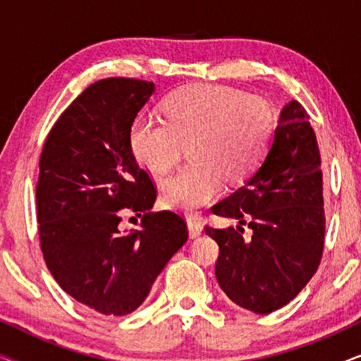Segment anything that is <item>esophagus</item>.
<instances>
[{"label":"esophagus","mask_w":361,"mask_h":361,"mask_svg":"<svg viewBox=\"0 0 361 361\" xmlns=\"http://www.w3.org/2000/svg\"><path fill=\"white\" fill-rule=\"evenodd\" d=\"M187 225H189V235L192 238H197V236L202 235L200 221L194 219V216H189V219H187Z\"/></svg>","instance_id":"obj_1"}]
</instances>
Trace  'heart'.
<instances>
[{
	"label": "heart",
	"instance_id": "1",
	"mask_svg": "<svg viewBox=\"0 0 361 361\" xmlns=\"http://www.w3.org/2000/svg\"><path fill=\"white\" fill-rule=\"evenodd\" d=\"M164 121L133 120L131 154L147 171L162 174L189 145L192 162L161 182L167 209L192 214L220 195L224 177L241 182L255 172L274 135V111L263 98L233 87L195 83L162 102Z\"/></svg>",
	"mask_w": 361,
	"mask_h": 361
}]
</instances>
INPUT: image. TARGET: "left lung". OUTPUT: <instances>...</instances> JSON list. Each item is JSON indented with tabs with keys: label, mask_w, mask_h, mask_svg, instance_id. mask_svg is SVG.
Here are the masks:
<instances>
[{
	"label": "left lung",
	"mask_w": 361,
	"mask_h": 361,
	"mask_svg": "<svg viewBox=\"0 0 361 361\" xmlns=\"http://www.w3.org/2000/svg\"><path fill=\"white\" fill-rule=\"evenodd\" d=\"M317 137L299 102L283 108L263 164L219 204L215 215L238 226H205L219 243L215 276L240 307L269 314L289 304L317 271L325 214ZM252 228L244 236L243 225Z\"/></svg>",
	"instance_id": "obj_1"
}]
</instances>
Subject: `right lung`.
<instances>
[{"mask_svg":"<svg viewBox=\"0 0 361 361\" xmlns=\"http://www.w3.org/2000/svg\"><path fill=\"white\" fill-rule=\"evenodd\" d=\"M152 92L136 78L92 83L59 116L39 159L44 261L68 295L105 315L140 307L189 236L180 215L151 212L156 187L128 142ZM125 213L142 216L140 229L122 228Z\"/></svg>","mask_w":361,"mask_h":361,"instance_id":"obj_1","label":"right lung"}]
</instances>
